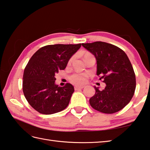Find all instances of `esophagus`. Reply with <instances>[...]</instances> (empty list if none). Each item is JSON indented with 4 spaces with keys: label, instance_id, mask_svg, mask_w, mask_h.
I'll return each mask as SVG.
<instances>
[{
    "label": "esophagus",
    "instance_id": "esophagus-1",
    "mask_svg": "<svg viewBox=\"0 0 150 150\" xmlns=\"http://www.w3.org/2000/svg\"><path fill=\"white\" fill-rule=\"evenodd\" d=\"M84 88V86H75V90H77L79 89H82Z\"/></svg>",
    "mask_w": 150,
    "mask_h": 150
}]
</instances>
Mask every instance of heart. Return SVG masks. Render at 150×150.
Segmentation results:
<instances>
[{
	"label": "heart",
	"mask_w": 150,
	"mask_h": 150,
	"mask_svg": "<svg viewBox=\"0 0 150 150\" xmlns=\"http://www.w3.org/2000/svg\"><path fill=\"white\" fill-rule=\"evenodd\" d=\"M90 53L88 52H86L85 53L84 55L88 54ZM72 61V58L70 59L69 63ZM69 79L72 83L76 84H84L86 82V76L84 74H81V73H75V74H73L69 77Z\"/></svg>",
	"instance_id": "1"
}]
</instances>
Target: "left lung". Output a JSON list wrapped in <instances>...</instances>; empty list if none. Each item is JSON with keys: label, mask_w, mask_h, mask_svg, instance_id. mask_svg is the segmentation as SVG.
Returning a JSON list of instances; mask_svg holds the SVG:
<instances>
[{"label": "left lung", "mask_w": 150, "mask_h": 150, "mask_svg": "<svg viewBox=\"0 0 150 150\" xmlns=\"http://www.w3.org/2000/svg\"><path fill=\"white\" fill-rule=\"evenodd\" d=\"M82 45L94 55L97 75L106 84L103 90L94 86L96 93L90 99V105L103 113L118 112L130 102L136 88L135 74L129 59L123 50L110 43L96 42Z\"/></svg>", "instance_id": "1"}]
</instances>
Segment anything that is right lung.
Returning <instances> with one entry per match:
<instances>
[{
    "label": "right lung",
    "instance_id": "add662e5",
    "mask_svg": "<svg viewBox=\"0 0 150 150\" xmlns=\"http://www.w3.org/2000/svg\"><path fill=\"white\" fill-rule=\"evenodd\" d=\"M81 43L55 44L38 49L28 61L23 73V91L30 106L43 114H54L67 107L74 92L70 83L60 87L55 75L66 68Z\"/></svg>",
    "mask_w": 150,
    "mask_h": 150
}]
</instances>
